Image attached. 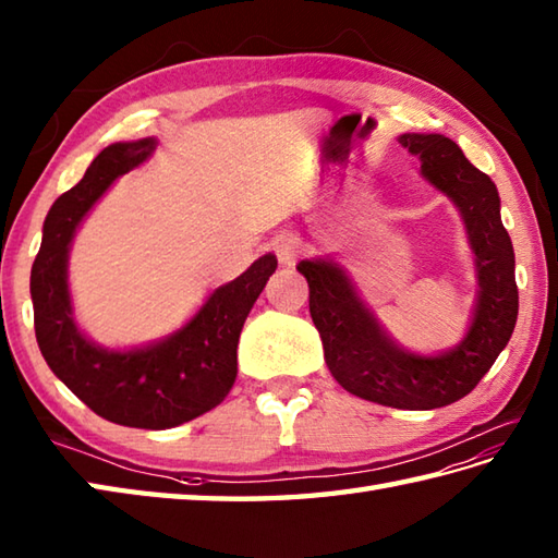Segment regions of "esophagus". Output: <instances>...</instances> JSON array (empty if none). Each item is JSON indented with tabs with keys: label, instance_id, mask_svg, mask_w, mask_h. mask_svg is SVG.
<instances>
[{
	"label": "esophagus",
	"instance_id": "esophagus-1",
	"mask_svg": "<svg viewBox=\"0 0 558 558\" xmlns=\"http://www.w3.org/2000/svg\"><path fill=\"white\" fill-rule=\"evenodd\" d=\"M271 250H275L279 265L291 267L295 263V257H299V253H301V238L295 233L283 231L275 238V241H271Z\"/></svg>",
	"mask_w": 558,
	"mask_h": 558
}]
</instances>
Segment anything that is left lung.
I'll use <instances>...</instances> for the list:
<instances>
[{
    "mask_svg": "<svg viewBox=\"0 0 558 558\" xmlns=\"http://www.w3.org/2000/svg\"><path fill=\"white\" fill-rule=\"evenodd\" d=\"M397 142L418 156L422 178L462 216L476 295L460 342L438 354L409 351L380 325L337 259H301L295 269L308 279L311 317L335 380L361 400L424 412L462 400L506 349L518 320L515 253L504 229L496 185L464 158L458 144L442 134L418 132L400 134Z\"/></svg>",
    "mask_w": 558,
    "mask_h": 558,
    "instance_id": "8db88e82",
    "label": "left lung"
}]
</instances>
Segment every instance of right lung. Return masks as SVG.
Masks as SVG:
<instances>
[{"label":"right lung","mask_w":558,"mask_h":558,"mask_svg":"<svg viewBox=\"0 0 558 558\" xmlns=\"http://www.w3.org/2000/svg\"><path fill=\"white\" fill-rule=\"evenodd\" d=\"M154 149V136L106 146L84 178L54 199L31 269V299L40 354L78 400L112 424L163 430L209 412L233 388L238 337L275 275L277 257L267 253L241 277L214 289L199 311L163 339L132 349H108L88 339L72 305V241L110 185L149 161Z\"/></svg>","instance_id":"right-lung-1"}]
</instances>
